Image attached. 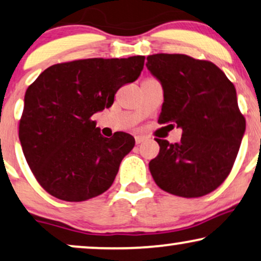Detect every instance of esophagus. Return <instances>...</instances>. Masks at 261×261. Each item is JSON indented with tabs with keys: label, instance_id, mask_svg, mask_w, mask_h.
Returning <instances> with one entry per match:
<instances>
[{
	"label": "esophagus",
	"instance_id": "esophagus-1",
	"mask_svg": "<svg viewBox=\"0 0 261 261\" xmlns=\"http://www.w3.org/2000/svg\"><path fill=\"white\" fill-rule=\"evenodd\" d=\"M146 137H145V135H137V137H135V143H137L138 145L139 144H141V143H144L145 140H146Z\"/></svg>",
	"mask_w": 261,
	"mask_h": 261
}]
</instances>
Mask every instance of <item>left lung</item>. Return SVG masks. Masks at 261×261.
<instances>
[{"label": "left lung", "instance_id": "obj_1", "mask_svg": "<svg viewBox=\"0 0 261 261\" xmlns=\"http://www.w3.org/2000/svg\"><path fill=\"white\" fill-rule=\"evenodd\" d=\"M146 67L163 87L158 122L184 132L180 143L155 139L161 150L148 163L152 177L178 197L208 194L229 175L245 134L235 87L216 64L181 54L150 55Z\"/></svg>", "mask_w": 261, "mask_h": 261}]
</instances>
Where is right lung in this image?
Returning <instances> with one entry per match:
<instances>
[{"mask_svg":"<svg viewBox=\"0 0 261 261\" xmlns=\"http://www.w3.org/2000/svg\"><path fill=\"white\" fill-rule=\"evenodd\" d=\"M144 61V56H132L54 64L26 90L20 144L49 194L84 201L113 185L135 140L123 132L103 137L91 117L111 107L121 86L138 79Z\"/></svg>","mask_w":261,"mask_h":261,"instance_id":"1","label":"right lung"}]
</instances>
